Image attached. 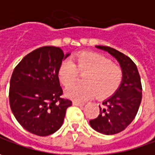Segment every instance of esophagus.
<instances>
[{
  "mask_svg": "<svg viewBox=\"0 0 155 155\" xmlns=\"http://www.w3.org/2000/svg\"><path fill=\"white\" fill-rule=\"evenodd\" d=\"M73 105L74 106H78V107H81V106H84V102H80V101H73Z\"/></svg>",
  "mask_w": 155,
  "mask_h": 155,
  "instance_id": "1",
  "label": "esophagus"
}]
</instances>
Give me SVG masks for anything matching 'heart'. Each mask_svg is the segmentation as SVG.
Wrapping results in <instances>:
<instances>
[{
  "label": "heart",
  "mask_w": 155,
  "mask_h": 155,
  "mask_svg": "<svg viewBox=\"0 0 155 155\" xmlns=\"http://www.w3.org/2000/svg\"><path fill=\"white\" fill-rule=\"evenodd\" d=\"M84 74L83 85L71 86L78 74ZM58 79L65 87L66 96L75 101H84L97 95L106 99L113 95L123 81V71L109 58L95 52H81L69 61H65L58 69Z\"/></svg>",
  "instance_id": "heart-1"
}]
</instances>
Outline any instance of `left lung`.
Here are the masks:
<instances>
[{
	"label": "left lung",
	"instance_id": "8db88e82",
	"mask_svg": "<svg viewBox=\"0 0 155 155\" xmlns=\"http://www.w3.org/2000/svg\"><path fill=\"white\" fill-rule=\"evenodd\" d=\"M97 48L108 52L119 61L123 71V81L115 94L100 106V114L89 120L95 131L103 134H115L123 131L131 123L138 113L142 98L140 76L135 63L130 58L116 49L96 46Z\"/></svg>",
	"mask_w": 155,
	"mask_h": 155
}]
</instances>
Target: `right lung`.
<instances>
[{
    "label": "right lung",
    "mask_w": 155,
    "mask_h": 155,
    "mask_svg": "<svg viewBox=\"0 0 155 155\" xmlns=\"http://www.w3.org/2000/svg\"><path fill=\"white\" fill-rule=\"evenodd\" d=\"M57 47L46 46L32 51L19 62L12 74L9 103L17 121L27 131L48 136L63 123L70 100L63 94L58 69L68 57Z\"/></svg>",
    "instance_id": "obj_1"
}]
</instances>
